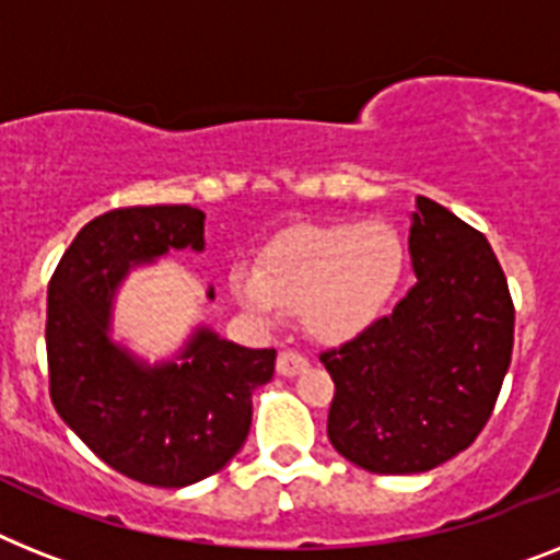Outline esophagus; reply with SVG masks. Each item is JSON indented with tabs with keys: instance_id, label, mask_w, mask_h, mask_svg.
Listing matches in <instances>:
<instances>
[{
	"instance_id": "34e87169",
	"label": "esophagus",
	"mask_w": 560,
	"mask_h": 560,
	"mask_svg": "<svg viewBox=\"0 0 560 560\" xmlns=\"http://www.w3.org/2000/svg\"><path fill=\"white\" fill-rule=\"evenodd\" d=\"M306 369H308V360L300 352L283 349V352L277 354V372L283 374V377H294V374L306 372Z\"/></svg>"
}]
</instances>
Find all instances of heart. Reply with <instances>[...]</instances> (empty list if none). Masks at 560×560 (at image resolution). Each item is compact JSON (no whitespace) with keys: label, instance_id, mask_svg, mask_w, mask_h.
<instances>
[{"label":"heart","instance_id":"1","mask_svg":"<svg viewBox=\"0 0 560 560\" xmlns=\"http://www.w3.org/2000/svg\"><path fill=\"white\" fill-rule=\"evenodd\" d=\"M406 275V246L389 223H331L285 231L257 257V271H231L248 312L300 308L314 340L343 343L381 320Z\"/></svg>","mask_w":560,"mask_h":560}]
</instances>
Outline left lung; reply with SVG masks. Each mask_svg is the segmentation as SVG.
Segmentation results:
<instances>
[{
	"instance_id": "8db88e82",
	"label": "left lung",
	"mask_w": 560,
	"mask_h": 560,
	"mask_svg": "<svg viewBox=\"0 0 560 560\" xmlns=\"http://www.w3.org/2000/svg\"><path fill=\"white\" fill-rule=\"evenodd\" d=\"M418 283L395 312L320 354L335 381L329 441L374 475L429 472L464 452L501 395L515 306L487 237L418 197Z\"/></svg>"
}]
</instances>
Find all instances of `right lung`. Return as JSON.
Listing matches in <instances>:
<instances>
[{
    "instance_id": "add662e5",
    "label": "right lung",
    "mask_w": 560,
    "mask_h": 560,
    "mask_svg": "<svg viewBox=\"0 0 560 560\" xmlns=\"http://www.w3.org/2000/svg\"><path fill=\"white\" fill-rule=\"evenodd\" d=\"M202 223L191 206L114 208L73 237L48 283L54 409L100 460L148 487L220 472L246 443L254 389L275 374V349H246L208 326L156 366L110 340L114 291L128 271L168 252H202Z\"/></svg>"
}]
</instances>
